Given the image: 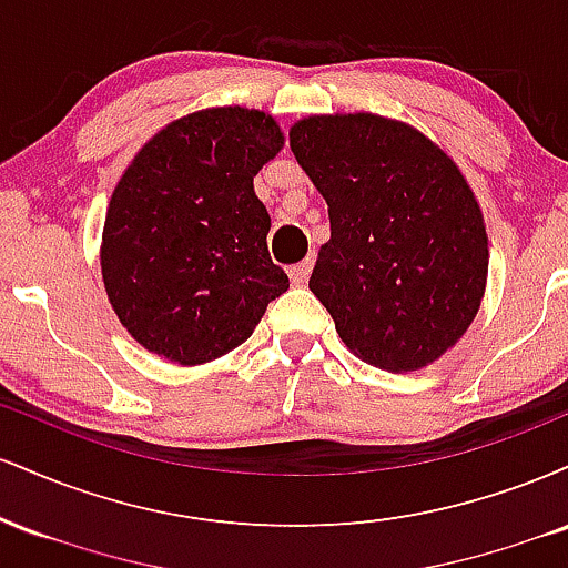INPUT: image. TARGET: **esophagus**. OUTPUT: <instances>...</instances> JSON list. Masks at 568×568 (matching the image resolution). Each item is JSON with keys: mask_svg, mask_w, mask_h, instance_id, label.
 Listing matches in <instances>:
<instances>
[{"mask_svg": "<svg viewBox=\"0 0 568 568\" xmlns=\"http://www.w3.org/2000/svg\"><path fill=\"white\" fill-rule=\"evenodd\" d=\"M312 266H315V258H312V256H306L304 262L293 264L291 270H288V277H291V283H293V285H304V283H306V277H310Z\"/></svg>", "mask_w": 568, "mask_h": 568, "instance_id": "34e87169", "label": "esophagus"}]
</instances>
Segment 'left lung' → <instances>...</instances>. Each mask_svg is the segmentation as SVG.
<instances>
[{"label":"left lung","instance_id":"obj_1","mask_svg":"<svg viewBox=\"0 0 568 568\" xmlns=\"http://www.w3.org/2000/svg\"><path fill=\"white\" fill-rule=\"evenodd\" d=\"M291 152L328 202L310 291L342 342L395 374L438 361L486 291L484 213L465 175L419 130L368 112L298 120Z\"/></svg>","mask_w":568,"mask_h":568}]
</instances>
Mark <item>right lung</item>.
<instances>
[{
    "label": "right lung",
    "mask_w": 568,
    "mask_h": 568,
    "mask_svg": "<svg viewBox=\"0 0 568 568\" xmlns=\"http://www.w3.org/2000/svg\"><path fill=\"white\" fill-rule=\"evenodd\" d=\"M283 149L258 109L221 106L162 128L114 186L101 243L109 302L128 334L179 366L240 347L288 291L270 258L253 175Z\"/></svg>",
    "instance_id": "1"
}]
</instances>
